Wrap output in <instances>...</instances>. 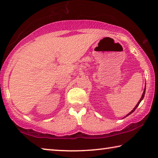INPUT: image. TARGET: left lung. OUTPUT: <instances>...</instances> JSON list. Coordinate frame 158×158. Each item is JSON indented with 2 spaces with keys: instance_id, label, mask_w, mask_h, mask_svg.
Returning a JSON list of instances; mask_svg holds the SVG:
<instances>
[{
  "instance_id": "obj_1",
  "label": "left lung",
  "mask_w": 158,
  "mask_h": 158,
  "mask_svg": "<svg viewBox=\"0 0 158 158\" xmlns=\"http://www.w3.org/2000/svg\"><path fill=\"white\" fill-rule=\"evenodd\" d=\"M145 92H146V87H145V89H144V90H143V94H142V96H141V99H140V100H139V102L137 104V105L135 106V107L132 109V111H131L130 112V113L127 115L126 116H129L130 114H132V113H133V112L135 111V109L137 108V106H138L139 105V104H140V102H141V100H143V98H144V95H145Z\"/></svg>"
}]
</instances>
